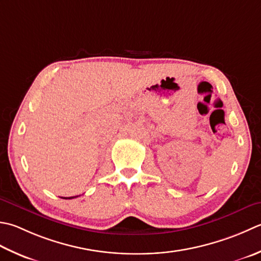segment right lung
Here are the masks:
<instances>
[{
    "label": "right lung",
    "instance_id": "obj_1",
    "mask_svg": "<svg viewBox=\"0 0 261 261\" xmlns=\"http://www.w3.org/2000/svg\"><path fill=\"white\" fill-rule=\"evenodd\" d=\"M72 198H75V197H69V198H63V199H72Z\"/></svg>",
    "mask_w": 261,
    "mask_h": 261
}]
</instances>
